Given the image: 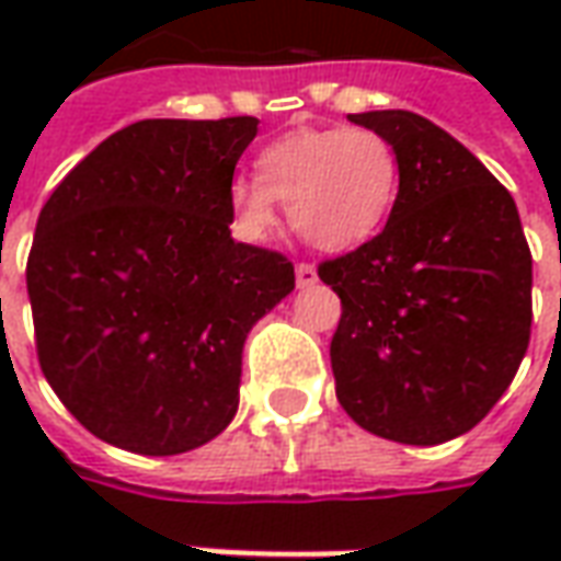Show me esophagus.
<instances>
[{
  "label": "esophagus",
  "instance_id": "1",
  "mask_svg": "<svg viewBox=\"0 0 561 561\" xmlns=\"http://www.w3.org/2000/svg\"><path fill=\"white\" fill-rule=\"evenodd\" d=\"M294 273H297V288H309L318 282V270L312 264H297Z\"/></svg>",
  "mask_w": 561,
  "mask_h": 561
}]
</instances>
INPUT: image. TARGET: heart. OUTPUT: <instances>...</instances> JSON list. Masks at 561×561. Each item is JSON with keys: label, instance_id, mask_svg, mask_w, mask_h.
Returning a JSON list of instances; mask_svg holds the SVG:
<instances>
[{"label": "heart", "instance_id": "obj_1", "mask_svg": "<svg viewBox=\"0 0 561 561\" xmlns=\"http://www.w3.org/2000/svg\"><path fill=\"white\" fill-rule=\"evenodd\" d=\"M400 152L376 128H294L257 152L255 180L228 185L237 228L264 240L288 204L294 231L324 252L373 240L400 195Z\"/></svg>", "mask_w": 561, "mask_h": 561}]
</instances>
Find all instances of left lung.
Wrapping results in <instances>:
<instances>
[{
  "mask_svg": "<svg viewBox=\"0 0 561 561\" xmlns=\"http://www.w3.org/2000/svg\"><path fill=\"white\" fill-rule=\"evenodd\" d=\"M400 152L385 231L318 267L340 294L336 397L402 445L469 433L529 348L531 252L514 197L459 140L412 111L348 114Z\"/></svg>",
  "mask_w": 561,
  "mask_h": 561,
  "instance_id": "1",
  "label": "left lung"
}]
</instances>
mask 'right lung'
I'll return each mask as SVG.
<instances>
[{
    "instance_id": "right-lung-1",
    "label": "right lung",
    "mask_w": 561,
    "mask_h": 561,
    "mask_svg": "<svg viewBox=\"0 0 561 561\" xmlns=\"http://www.w3.org/2000/svg\"><path fill=\"white\" fill-rule=\"evenodd\" d=\"M255 135V116L140 119L44 204L26 264L38 364L107 445L173 457L237 414L245 336L294 291L288 257L228 228Z\"/></svg>"
}]
</instances>
